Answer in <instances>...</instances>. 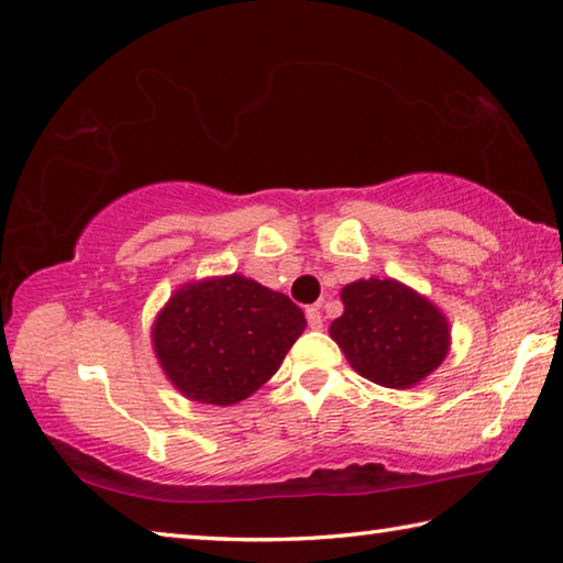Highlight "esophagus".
I'll return each mask as SVG.
<instances>
[{"instance_id": "1", "label": "esophagus", "mask_w": 563, "mask_h": 563, "mask_svg": "<svg viewBox=\"0 0 563 563\" xmlns=\"http://www.w3.org/2000/svg\"><path fill=\"white\" fill-rule=\"evenodd\" d=\"M305 316H308V325H310L312 330H322V316H320V308H316V305H312V308L305 310Z\"/></svg>"}]
</instances>
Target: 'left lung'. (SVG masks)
Segmentation results:
<instances>
[{
  "instance_id": "8db88e82",
  "label": "left lung",
  "mask_w": 563,
  "mask_h": 563,
  "mask_svg": "<svg viewBox=\"0 0 563 563\" xmlns=\"http://www.w3.org/2000/svg\"><path fill=\"white\" fill-rule=\"evenodd\" d=\"M345 305L330 338L350 367L369 383L409 389L442 365L450 320L437 305L395 278L355 280L340 290Z\"/></svg>"
}]
</instances>
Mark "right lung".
Returning <instances> with one entry per match:
<instances>
[{"instance_id":"1","label":"right lung","mask_w":563,"mask_h":563,"mask_svg":"<svg viewBox=\"0 0 563 563\" xmlns=\"http://www.w3.org/2000/svg\"><path fill=\"white\" fill-rule=\"evenodd\" d=\"M305 325L288 295L238 273L213 275L170 295L151 328V345L180 395L228 407L278 373Z\"/></svg>"}]
</instances>
